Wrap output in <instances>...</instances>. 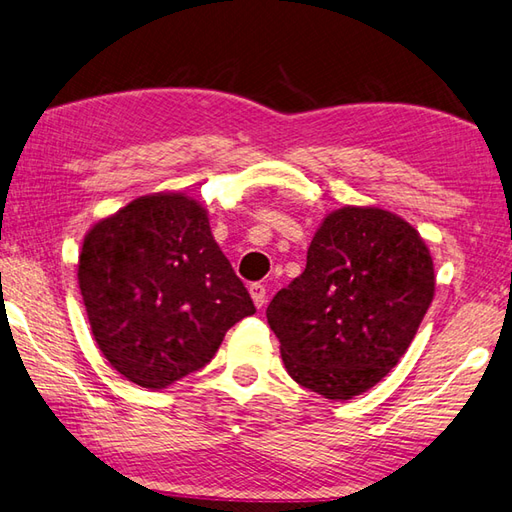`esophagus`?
Listing matches in <instances>:
<instances>
[{
	"mask_svg": "<svg viewBox=\"0 0 512 512\" xmlns=\"http://www.w3.org/2000/svg\"><path fill=\"white\" fill-rule=\"evenodd\" d=\"M251 296H253V303H255V307L257 310H261V307L266 305V285H261V283H251Z\"/></svg>",
	"mask_w": 512,
	"mask_h": 512,
	"instance_id": "esophagus-1",
	"label": "esophagus"
}]
</instances>
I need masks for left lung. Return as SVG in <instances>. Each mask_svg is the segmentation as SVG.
<instances>
[{
	"label": "left lung",
	"mask_w": 512,
	"mask_h": 512,
	"mask_svg": "<svg viewBox=\"0 0 512 512\" xmlns=\"http://www.w3.org/2000/svg\"><path fill=\"white\" fill-rule=\"evenodd\" d=\"M434 285L432 255L406 220L379 207L331 211L303 275L266 310L290 377L340 401L373 388L408 351Z\"/></svg>",
	"instance_id": "obj_1"
}]
</instances>
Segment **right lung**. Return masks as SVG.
Wrapping results in <instances>:
<instances>
[{"label": "right lung", "mask_w": 512, "mask_h": 512, "mask_svg": "<svg viewBox=\"0 0 512 512\" xmlns=\"http://www.w3.org/2000/svg\"><path fill=\"white\" fill-rule=\"evenodd\" d=\"M93 338L128 382L165 388L211 362L255 314L251 294L185 194H150L93 224L78 257Z\"/></svg>", "instance_id": "add662e5"}]
</instances>
